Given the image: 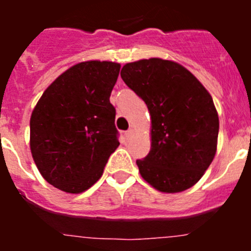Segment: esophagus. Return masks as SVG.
Segmentation results:
<instances>
[{
    "label": "esophagus",
    "instance_id": "esophagus-1",
    "mask_svg": "<svg viewBox=\"0 0 251 251\" xmlns=\"http://www.w3.org/2000/svg\"><path fill=\"white\" fill-rule=\"evenodd\" d=\"M132 134H133V129H128L127 132H126V137H128V138H129Z\"/></svg>",
    "mask_w": 251,
    "mask_h": 251
}]
</instances>
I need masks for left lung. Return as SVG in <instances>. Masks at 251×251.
Segmentation results:
<instances>
[{
	"mask_svg": "<svg viewBox=\"0 0 251 251\" xmlns=\"http://www.w3.org/2000/svg\"><path fill=\"white\" fill-rule=\"evenodd\" d=\"M121 76L151 114V151L137 159L141 176L167 194L192 187L216 153L219 117L211 95L187 69L158 57L126 64Z\"/></svg>",
	"mask_w": 251,
	"mask_h": 251,
	"instance_id": "obj_1",
	"label": "left lung"
}]
</instances>
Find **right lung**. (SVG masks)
I'll list each match as a JSON object with an SVG mask.
<instances>
[{"mask_svg":"<svg viewBox=\"0 0 251 251\" xmlns=\"http://www.w3.org/2000/svg\"><path fill=\"white\" fill-rule=\"evenodd\" d=\"M121 65L85 61L68 69L44 92L30 119V148L50 185L80 194L103 175L119 146L110 93Z\"/></svg>","mask_w":251,"mask_h":251,"instance_id":"obj_1","label":"right lung"}]
</instances>
